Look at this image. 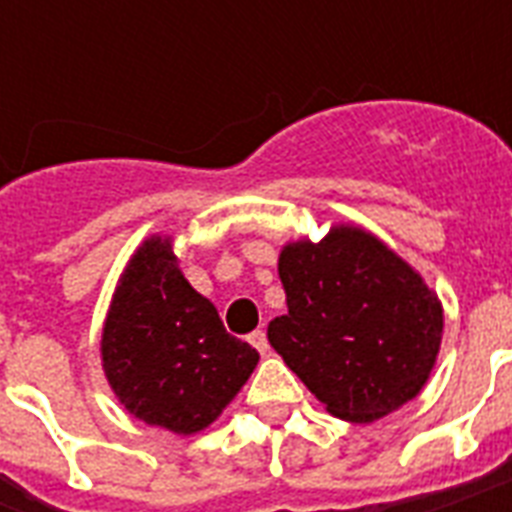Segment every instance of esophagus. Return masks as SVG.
<instances>
[{
    "mask_svg": "<svg viewBox=\"0 0 512 512\" xmlns=\"http://www.w3.org/2000/svg\"><path fill=\"white\" fill-rule=\"evenodd\" d=\"M249 345L260 350V353H268V337H265L263 329H255V332L249 335Z\"/></svg>",
    "mask_w": 512,
    "mask_h": 512,
    "instance_id": "obj_1",
    "label": "esophagus"
}]
</instances>
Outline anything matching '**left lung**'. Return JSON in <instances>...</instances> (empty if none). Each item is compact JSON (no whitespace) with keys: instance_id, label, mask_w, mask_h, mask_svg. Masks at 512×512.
I'll return each instance as SVG.
<instances>
[{"instance_id":"8db88e82","label":"left lung","mask_w":512,"mask_h":512,"mask_svg":"<svg viewBox=\"0 0 512 512\" xmlns=\"http://www.w3.org/2000/svg\"><path fill=\"white\" fill-rule=\"evenodd\" d=\"M284 316L268 342L329 414L374 422L412 401L436 366L444 308L412 265L358 225L281 249Z\"/></svg>"}]
</instances>
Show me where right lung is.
Returning a JSON list of instances; mask_svg holds the SVG:
<instances>
[{
    "instance_id": "1",
    "label": "right lung",
    "mask_w": 512,
    "mask_h": 512,
    "mask_svg": "<svg viewBox=\"0 0 512 512\" xmlns=\"http://www.w3.org/2000/svg\"><path fill=\"white\" fill-rule=\"evenodd\" d=\"M100 356L124 409L177 436L212 425L260 361L188 284L170 236H151L130 257L103 324Z\"/></svg>"
}]
</instances>
